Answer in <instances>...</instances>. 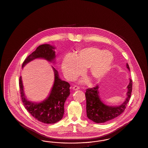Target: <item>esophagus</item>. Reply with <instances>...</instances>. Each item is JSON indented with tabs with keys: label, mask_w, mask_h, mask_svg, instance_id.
Masks as SVG:
<instances>
[{
	"label": "esophagus",
	"mask_w": 148,
	"mask_h": 148,
	"mask_svg": "<svg viewBox=\"0 0 148 148\" xmlns=\"http://www.w3.org/2000/svg\"><path fill=\"white\" fill-rule=\"evenodd\" d=\"M79 87L77 86V85H75V86H73V90H79Z\"/></svg>",
	"instance_id": "1"
}]
</instances>
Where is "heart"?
Masks as SVG:
<instances>
[{
  "instance_id": "1",
  "label": "heart",
  "mask_w": 148,
  "mask_h": 148,
  "mask_svg": "<svg viewBox=\"0 0 148 148\" xmlns=\"http://www.w3.org/2000/svg\"><path fill=\"white\" fill-rule=\"evenodd\" d=\"M113 54L97 47H88L79 50L74 58L66 57L62 68L68 79L72 80L81 75L83 70L88 68V74L94 81L98 82L106 77L113 62Z\"/></svg>"
}]
</instances>
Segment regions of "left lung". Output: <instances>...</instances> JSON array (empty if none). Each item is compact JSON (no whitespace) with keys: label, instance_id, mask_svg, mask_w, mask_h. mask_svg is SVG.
<instances>
[{"label":"left lung","instance_id":"obj_1","mask_svg":"<svg viewBox=\"0 0 148 148\" xmlns=\"http://www.w3.org/2000/svg\"><path fill=\"white\" fill-rule=\"evenodd\" d=\"M127 68L130 71L127 63ZM132 85L133 81L130 79L129 84L127 86V98L121 105L116 106H106L102 102L99 96L98 85L92 88L87 89L85 92V97L88 118L96 123H104L119 116L125 110L130 98Z\"/></svg>","mask_w":148,"mask_h":148}]
</instances>
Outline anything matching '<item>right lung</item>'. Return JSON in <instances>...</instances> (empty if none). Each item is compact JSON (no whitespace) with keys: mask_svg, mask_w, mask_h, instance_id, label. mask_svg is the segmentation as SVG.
<instances>
[{"mask_svg":"<svg viewBox=\"0 0 148 148\" xmlns=\"http://www.w3.org/2000/svg\"><path fill=\"white\" fill-rule=\"evenodd\" d=\"M55 48L49 44L39 45L29 55L22 64L23 68L30 61L36 58H42L49 62L54 63ZM54 71V82L49 97L40 103L28 101L25 98L21 77H19V88L23 105L35 119L46 124H54L62 119L64 113V103L70 95V84L61 80L58 72L53 67Z\"/></svg>","mask_w":148,"mask_h":148,"instance_id":"right-lung-1","label":"right lung"}]
</instances>
